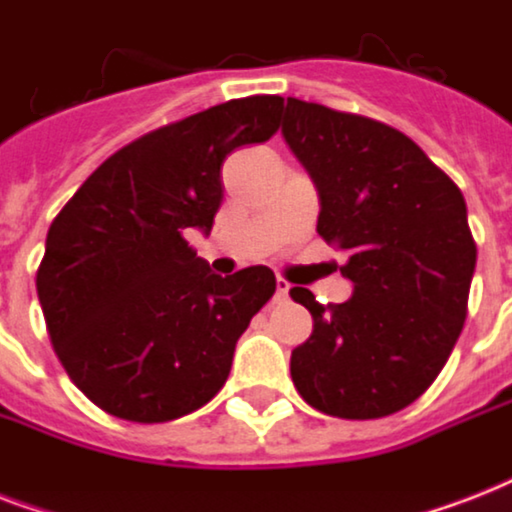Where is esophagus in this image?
I'll return each instance as SVG.
<instances>
[{
	"label": "esophagus",
	"mask_w": 512,
	"mask_h": 512,
	"mask_svg": "<svg viewBox=\"0 0 512 512\" xmlns=\"http://www.w3.org/2000/svg\"><path fill=\"white\" fill-rule=\"evenodd\" d=\"M289 289H292V284H289L284 276H279V279H276V297H279V300H284V297L289 295Z\"/></svg>",
	"instance_id": "obj_1"
}]
</instances>
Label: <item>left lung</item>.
<instances>
[{
	"label": "left lung",
	"instance_id": "1",
	"mask_svg": "<svg viewBox=\"0 0 512 512\" xmlns=\"http://www.w3.org/2000/svg\"><path fill=\"white\" fill-rule=\"evenodd\" d=\"M281 132L319 188L316 231L348 252L345 303L319 305L292 350L297 393L324 414L377 420L425 393L468 316L476 241L462 191L412 138L369 116L287 98Z\"/></svg>",
	"mask_w": 512,
	"mask_h": 512
}]
</instances>
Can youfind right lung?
<instances>
[{"label": "right lung", "instance_id": "add662e5", "mask_svg": "<svg viewBox=\"0 0 512 512\" xmlns=\"http://www.w3.org/2000/svg\"><path fill=\"white\" fill-rule=\"evenodd\" d=\"M281 108L279 95H249L146 132L52 220L36 295L55 356L103 412L170 422L228 380L236 340L276 276L252 265L223 279L185 231L212 228L225 156L273 138Z\"/></svg>", "mask_w": 512, "mask_h": 512}]
</instances>
